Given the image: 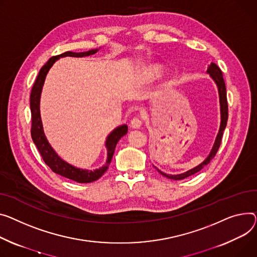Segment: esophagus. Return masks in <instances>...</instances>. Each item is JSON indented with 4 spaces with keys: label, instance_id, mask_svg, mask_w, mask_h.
<instances>
[{
    "label": "esophagus",
    "instance_id": "esophagus-1",
    "mask_svg": "<svg viewBox=\"0 0 257 257\" xmlns=\"http://www.w3.org/2000/svg\"><path fill=\"white\" fill-rule=\"evenodd\" d=\"M142 124H143V121H142V119H141L140 117H138V116L133 117V118L131 119V122H130L131 127H132V128H134V129H139V128H141V127H142Z\"/></svg>",
    "mask_w": 257,
    "mask_h": 257
}]
</instances>
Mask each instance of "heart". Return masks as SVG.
<instances>
[{
  "mask_svg": "<svg viewBox=\"0 0 257 257\" xmlns=\"http://www.w3.org/2000/svg\"><path fill=\"white\" fill-rule=\"evenodd\" d=\"M162 74V67L159 64H152L147 68V75L151 79H156Z\"/></svg>",
  "mask_w": 257,
  "mask_h": 257,
  "instance_id": "b5f03b06",
  "label": "heart"
}]
</instances>
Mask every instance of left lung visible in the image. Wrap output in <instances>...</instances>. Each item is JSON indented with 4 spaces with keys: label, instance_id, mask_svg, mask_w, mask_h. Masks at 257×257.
<instances>
[{
    "label": "left lung",
    "instance_id": "8db88e82",
    "mask_svg": "<svg viewBox=\"0 0 257 257\" xmlns=\"http://www.w3.org/2000/svg\"><path fill=\"white\" fill-rule=\"evenodd\" d=\"M210 76L213 78V80L216 82L217 87H218V92H219V100H220V110H221V124H220V129H219V132L217 134V138H216V141H215V144H214V147L210 153V155L208 156V158L204 160L202 163H200L199 165H197L196 167L188 170V172L184 173V174H181V175H167V174H164L162 172H160V170L155 167L158 172L168 178V179H172V180H184L185 178L187 177H190L196 173H198L199 170H201L204 166L208 165L211 160L216 156V154L219 150V147L221 145V140H222V136H223V131L226 127V124H227V118H228V105H227V97H226V87H225V82H224V79H223V75H222V71L220 70V68L215 64V63H212L209 67H208V71H207Z\"/></svg>",
    "mask_w": 257,
    "mask_h": 257
}]
</instances>
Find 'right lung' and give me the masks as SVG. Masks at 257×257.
Here are the masks:
<instances>
[{
    "mask_svg": "<svg viewBox=\"0 0 257 257\" xmlns=\"http://www.w3.org/2000/svg\"><path fill=\"white\" fill-rule=\"evenodd\" d=\"M97 50L98 49H91L89 51H84V53H72V51H66V53L62 55L51 57L47 61V63L40 69L39 74L35 80V83H34L32 88L31 96H30V107H31V114H32L31 135H32V140L34 144L36 145L39 153L41 154L42 159L54 173L62 177H65L67 179L75 181L77 183H91L102 177V175H103L107 170L109 163L111 162L117 142L127 133L128 127L127 125L119 126L115 128L107 136L106 143H105V146L107 148V160L105 165L95 170L77 168L69 163H67L63 159H61L58 156V154L54 151V149L51 148L50 145L48 144L43 132L41 116H40V95H41L42 87L45 80V76L48 70L50 69V67L54 65V63L58 59L63 57H76V58L87 57V56L94 55L95 53H97Z\"/></svg>",
    "mask_w": 257,
    "mask_h": 257,
    "instance_id": "right-lung-1",
    "label": "right lung"
}]
</instances>
